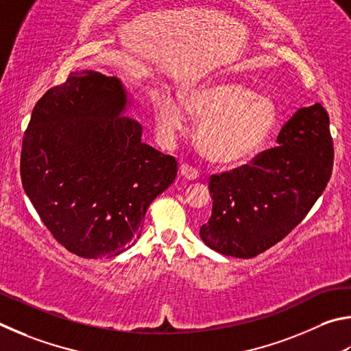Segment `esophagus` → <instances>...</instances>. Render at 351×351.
Returning a JSON list of instances; mask_svg holds the SVG:
<instances>
[{"label": "esophagus", "mask_w": 351, "mask_h": 351, "mask_svg": "<svg viewBox=\"0 0 351 351\" xmlns=\"http://www.w3.org/2000/svg\"><path fill=\"white\" fill-rule=\"evenodd\" d=\"M180 174L185 177L186 180L199 179V171L195 169V168H193V166H189V165H182L180 166Z\"/></svg>", "instance_id": "obj_1"}]
</instances>
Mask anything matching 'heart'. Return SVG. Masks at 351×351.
<instances>
[{
  "label": "heart",
  "mask_w": 351,
  "mask_h": 351,
  "mask_svg": "<svg viewBox=\"0 0 351 351\" xmlns=\"http://www.w3.org/2000/svg\"><path fill=\"white\" fill-rule=\"evenodd\" d=\"M200 120L195 140L210 162L239 165L254 157L278 125L274 104L239 83L205 82L183 90V104L168 95L157 101V129L165 143L186 131L188 115Z\"/></svg>",
  "instance_id": "heart-1"
}]
</instances>
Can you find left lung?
Listing matches in <instances>:
<instances>
[{
    "label": "left lung",
    "mask_w": 351,
    "mask_h": 351,
    "mask_svg": "<svg viewBox=\"0 0 351 351\" xmlns=\"http://www.w3.org/2000/svg\"><path fill=\"white\" fill-rule=\"evenodd\" d=\"M278 145L251 165L211 176L213 213L200 237L220 254L250 259L282 241L321 197L333 168L330 119L321 103L299 109Z\"/></svg>",
    "instance_id": "obj_1"
}]
</instances>
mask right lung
Wrapping results in <instances>:
<instances>
[{
	"label": "right lung",
	"mask_w": 351,
	"mask_h": 351,
	"mask_svg": "<svg viewBox=\"0 0 351 351\" xmlns=\"http://www.w3.org/2000/svg\"><path fill=\"white\" fill-rule=\"evenodd\" d=\"M129 104L117 77L71 72L36 101L23 137L24 191L57 242L86 259L131 248L177 176L176 158L141 140Z\"/></svg>",
	"instance_id": "right-lung-1"
}]
</instances>
